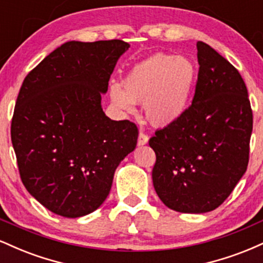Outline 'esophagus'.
I'll return each instance as SVG.
<instances>
[{"label": "esophagus", "instance_id": "esophagus-1", "mask_svg": "<svg viewBox=\"0 0 263 263\" xmlns=\"http://www.w3.org/2000/svg\"><path fill=\"white\" fill-rule=\"evenodd\" d=\"M148 136L146 134H143V132H140V135H138V141H137V144L138 146H143V144L148 143Z\"/></svg>", "mask_w": 263, "mask_h": 263}]
</instances>
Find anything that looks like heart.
I'll return each mask as SVG.
<instances>
[{
  "instance_id": "heart-1",
  "label": "heart",
  "mask_w": 263,
  "mask_h": 263,
  "mask_svg": "<svg viewBox=\"0 0 263 263\" xmlns=\"http://www.w3.org/2000/svg\"><path fill=\"white\" fill-rule=\"evenodd\" d=\"M197 65L184 55L156 54L136 64L122 80V89L110 86L111 101L126 114L143 104L147 120L155 126L177 122L189 107L197 81Z\"/></svg>"
}]
</instances>
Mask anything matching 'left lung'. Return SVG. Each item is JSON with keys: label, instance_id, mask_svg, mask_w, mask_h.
I'll list each match as a JSON object with an SVG mask.
<instances>
[{"label": "left lung", "instance_id": "left-lung-1", "mask_svg": "<svg viewBox=\"0 0 263 263\" xmlns=\"http://www.w3.org/2000/svg\"><path fill=\"white\" fill-rule=\"evenodd\" d=\"M194 99L177 122L156 131L153 186L165 206L203 214L220 206L249 164L252 110L234 65L198 42Z\"/></svg>", "mask_w": 263, "mask_h": 263}]
</instances>
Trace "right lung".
<instances>
[{
  "instance_id": "obj_1",
  "label": "right lung",
  "mask_w": 263,
  "mask_h": 263,
  "mask_svg": "<svg viewBox=\"0 0 263 263\" xmlns=\"http://www.w3.org/2000/svg\"><path fill=\"white\" fill-rule=\"evenodd\" d=\"M129 44L70 41L47 55L21 86L11 138L22 183L57 215L80 218L104 203L138 129L102 111L101 95Z\"/></svg>"
}]
</instances>
